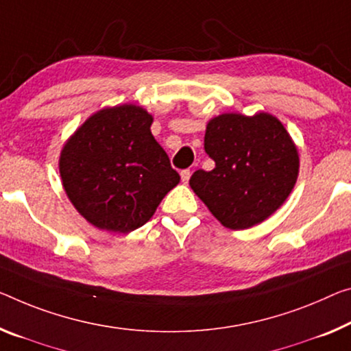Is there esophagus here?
Instances as JSON below:
<instances>
[{"label":"esophagus","instance_id":"obj_1","mask_svg":"<svg viewBox=\"0 0 351 351\" xmlns=\"http://www.w3.org/2000/svg\"><path fill=\"white\" fill-rule=\"evenodd\" d=\"M180 177H182V182L183 183H188V180H190V177H191V171L190 169L180 171Z\"/></svg>","mask_w":351,"mask_h":351}]
</instances>
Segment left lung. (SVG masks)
<instances>
[{"label": "left lung", "instance_id": "8db88e82", "mask_svg": "<svg viewBox=\"0 0 351 351\" xmlns=\"http://www.w3.org/2000/svg\"><path fill=\"white\" fill-rule=\"evenodd\" d=\"M204 149L212 171L197 169L193 191L232 230L252 228L282 206L298 177V150L276 117L221 114L208 122Z\"/></svg>", "mask_w": 351, "mask_h": 351}]
</instances>
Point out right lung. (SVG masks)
Returning <instances> with one entry per match:
<instances>
[{
    "instance_id": "add662e5",
    "label": "right lung",
    "mask_w": 351,
    "mask_h": 351,
    "mask_svg": "<svg viewBox=\"0 0 351 351\" xmlns=\"http://www.w3.org/2000/svg\"><path fill=\"white\" fill-rule=\"evenodd\" d=\"M150 125L152 116L139 106L105 108L64 145V190L95 228L119 234L141 228L180 182Z\"/></svg>"
}]
</instances>
